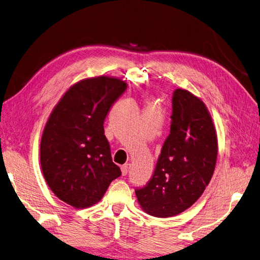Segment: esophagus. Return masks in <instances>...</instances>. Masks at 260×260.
<instances>
[{"label":"esophagus","mask_w":260,"mask_h":260,"mask_svg":"<svg viewBox=\"0 0 260 260\" xmlns=\"http://www.w3.org/2000/svg\"><path fill=\"white\" fill-rule=\"evenodd\" d=\"M129 168H130L129 164H124V165L121 166V172H122V175H123V176H125V175H128V173H129Z\"/></svg>","instance_id":"esophagus-1"}]
</instances>
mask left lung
<instances>
[{"instance_id":"left-lung-1","label":"left lung","mask_w":260,"mask_h":260,"mask_svg":"<svg viewBox=\"0 0 260 260\" xmlns=\"http://www.w3.org/2000/svg\"><path fill=\"white\" fill-rule=\"evenodd\" d=\"M171 131L164 142L151 178L136 188L148 214L168 218L192 206L213 175L218 139L205 104L186 89L173 93Z\"/></svg>"}]
</instances>
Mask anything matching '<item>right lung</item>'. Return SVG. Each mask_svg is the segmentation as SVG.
Wrapping results in <instances>:
<instances>
[{
  "mask_svg": "<svg viewBox=\"0 0 260 260\" xmlns=\"http://www.w3.org/2000/svg\"><path fill=\"white\" fill-rule=\"evenodd\" d=\"M125 89L118 78L84 79L63 94L47 121L40 145L42 173L56 197L74 208L98 203L121 175L103 124Z\"/></svg>",
  "mask_w": 260,
  "mask_h": 260,
  "instance_id": "right-lung-1",
  "label": "right lung"
}]
</instances>
